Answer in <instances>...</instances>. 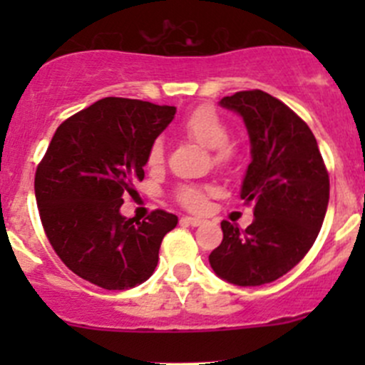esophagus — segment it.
Segmentation results:
<instances>
[{
  "label": "esophagus",
  "mask_w": 365,
  "mask_h": 365,
  "mask_svg": "<svg viewBox=\"0 0 365 365\" xmlns=\"http://www.w3.org/2000/svg\"><path fill=\"white\" fill-rule=\"evenodd\" d=\"M183 222L190 224V226H201V224H203V220L197 219V217H183Z\"/></svg>",
  "instance_id": "1"
}]
</instances>
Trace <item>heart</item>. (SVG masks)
Instances as JSON below:
<instances>
[{"mask_svg": "<svg viewBox=\"0 0 365 365\" xmlns=\"http://www.w3.org/2000/svg\"><path fill=\"white\" fill-rule=\"evenodd\" d=\"M183 132L189 135L192 141L201 145L206 150H215V160L219 164H226L233 157V150L230 148V128L226 121L219 116L215 109L203 106V108L194 109L182 123ZM164 160V145L160 139L153 141L148 152V165L155 168ZM180 201L190 210H201L206 205V192L197 187H183L180 190Z\"/></svg>", "mask_w": 365, "mask_h": 365, "instance_id": "obj_1", "label": "heart"}]
</instances>
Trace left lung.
Wrapping results in <instances>:
<instances>
[{"label":"left lung","mask_w":365,"mask_h":365,"mask_svg":"<svg viewBox=\"0 0 365 365\" xmlns=\"http://www.w3.org/2000/svg\"><path fill=\"white\" fill-rule=\"evenodd\" d=\"M244 120L251 143L240 197L254 203L245 231L224 220L210 267L237 286H261L297 267L314 244L327 206L329 173L311 128L288 106L261 90L219 102Z\"/></svg>","instance_id":"left-lung-1"}]
</instances>
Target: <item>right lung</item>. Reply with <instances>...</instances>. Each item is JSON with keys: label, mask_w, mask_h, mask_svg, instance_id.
Instances as JSON below:
<instances>
[{"label": "right lung", "mask_w": 365, "mask_h": 365, "mask_svg": "<svg viewBox=\"0 0 365 365\" xmlns=\"http://www.w3.org/2000/svg\"><path fill=\"white\" fill-rule=\"evenodd\" d=\"M176 114L173 106L108 97L65 120L35 175L40 219L60 259L84 281L128 289L152 277L162 238L178 217L121 215L123 194L145 178L150 146Z\"/></svg>", "instance_id": "obj_1"}]
</instances>
